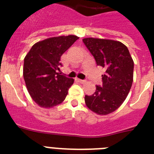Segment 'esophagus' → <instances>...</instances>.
<instances>
[{
    "instance_id": "obj_1",
    "label": "esophagus",
    "mask_w": 154,
    "mask_h": 154,
    "mask_svg": "<svg viewBox=\"0 0 154 154\" xmlns=\"http://www.w3.org/2000/svg\"><path fill=\"white\" fill-rule=\"evenodd\" d=\"M77 81L78 82H80V83H82V84H85V80H81V79H79V78H77Z\"/></svg>"
}]
</instances>
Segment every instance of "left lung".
<instances>
[{
    "instance_id": "1",
    "label": "left lung",
    "mask_w": 154,
    "mask_h": 154,
    "mask_svg": "<svg viewBox=\"0 0 154 154\" xmlns=\"http://www.w3.org/2000/svg\"><path fill=\"white\" fill-rule=\"evenodd\" d=\"M97 65L105 69L102 86H96L92 96L85 97L89 109L98 115L114 112L128 96L134 81V60L123 43L109 39L87 37L83 39Z\"/></svg>"
}]
</instances>
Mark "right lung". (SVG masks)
<instances>
[{"instance_id":"obj_1","label":"right lung","mask_w":154,"mask_h":154,"mask_svg":"<svg viewBox=\"0 0 154 154\" xmlns=\"http://www.w3.org/2000/svg\"><path fill=\"white\" fill-rule=\"evenodd\" d=\"M79 37L75 35L49 37L35 43L24 59L23 77L30 97L42 108L60 105L72 78L60 75V57Z\"/></svg>"}]
</instances>
